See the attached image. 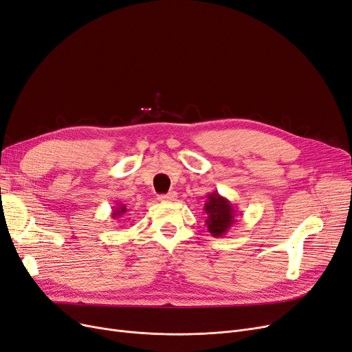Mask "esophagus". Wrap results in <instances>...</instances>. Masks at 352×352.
Returning <instances> with one entry per match:
<instances>
[{"instance_id":"obj_1","label":"esophagus","mask_w":352,"mask_h":352,"mask_svg":"<svg viewBox=\"0 0 352 352\" xmlns=\"http://www.w3.org/2000/svg\"><path fill=\"white\" fill-rule=\"evenodd\" d=\"M177 198V193L175 192V190H172V192H168V193H166V195H159V201H163V202H170V201H175Z\"/></svg>"}]
</instances>
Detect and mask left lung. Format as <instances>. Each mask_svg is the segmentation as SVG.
Returning <instances> with one entry per match:
<instances>
[{
	"mask_svg": "<svg viewBox=\"0 0 352 352\" xmlns=\"http://www.w3.org/2000/svg\"><path fill=\"white\" fill-rule=\"evenodd\" d=\"M206 198L208 201L204 206V210L206 215L205 225L208 227V232H210L212 236H222L235 223L236 209L217 190L208 193Z\"/></svg>",
	"mask_w": 352,
	"mask_h": 352,
	"instance_id": "8db88e82",
	"label": "left lung"
}]
</instances>
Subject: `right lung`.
Here are the masks:
<instances>
[{
    "instance_id": "right-lung-1",
    "label": "right lung",
    "mask_w": 352,
    "mask_h": 352,
    "mask_svg": "<svg viewBox=\"0 0 352 352\" xmlns=\"http://www.w3.org/2000/svg\"><path fill=\"white\" fill-rule=\"evenodd\" d=\"M125 212H127V206L122 205V204H120V205L114 206V210H112V212H111V217L114 218V219H117V218L122 217Z\"/></svg>"
}]
</instances>
